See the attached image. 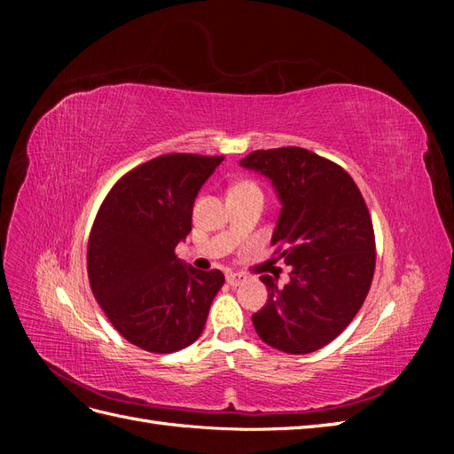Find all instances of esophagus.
<instances>
[{
  "mask_svg": "<svg viewBox=\"0 0 454 454\" xmlns=\"http://www.w3.org/2000/svg\"><path fill=\"white\" fill-rule=\"evenodd\" d=\"M244 280H246L244 274H239V272H229L227 274V284H231V286H240Z\"/></svg>",
  "mask_w": 454,
  "mask_h": 454,
  "instance_id": "34e87169",
  "label": "esophagus"
}]
</instances>
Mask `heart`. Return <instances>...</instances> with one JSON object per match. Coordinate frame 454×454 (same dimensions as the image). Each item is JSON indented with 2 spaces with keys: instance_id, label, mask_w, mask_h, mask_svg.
<instances>
[{
  "instance_id": "heart-1",
  "label": "heart",
  "mask_w": 454,
  "mask_h": 454,
  "mask_svg": "<svg viewBox=\"0 0 454 454\" xmlns=\"http://www.w3.org/2000/svg\"><path fill=\"white\" fill-rule=\"evenodd\" d=\"M235 187H255V185L250 184V182H242V184H239V185H235Z\"/></svg>"
}]
</instances>
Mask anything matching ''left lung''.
Wrapping results in <instances>:
<instances>
[{
	"mask_svg": "<svg viewBox=\"0 0 454 454\" xmlns=\"http://www.w3.org/2000/svg\"><path fill=\"white\" fill-rule=\"evenodd\" d=\"M240 167L272 182L282 210L270 244L292 267L278 286L263 274L269 299L252 314L261 340L309 354L342 333L362 309L375 272V232L350 174L303 147L252 151Z\"/></svg>",
	"mask_w": 454,
	"mask_h": 454,
	"instance_id": "1",
	"label": "left lung"
}]
</instances>
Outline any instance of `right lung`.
Masks as SVG:
<instances>
[{"instance_id": "obj_1", "label": "right lung", "mask_w": 454, "mask_h": 454, "mask_svg": "<svg viewBox=\"0 0 454 454\" xmlns=\"http://www.w3.org/2000/svg\"><path fill=\"white\" fill-rule=\"evenodd\" d=\"M223 157L170 153L127 172L104 199L90 229V290L132 345L177 352L200 337L222 270H197L176 255L193 204Z\"/></svg>"}]
</instances>
